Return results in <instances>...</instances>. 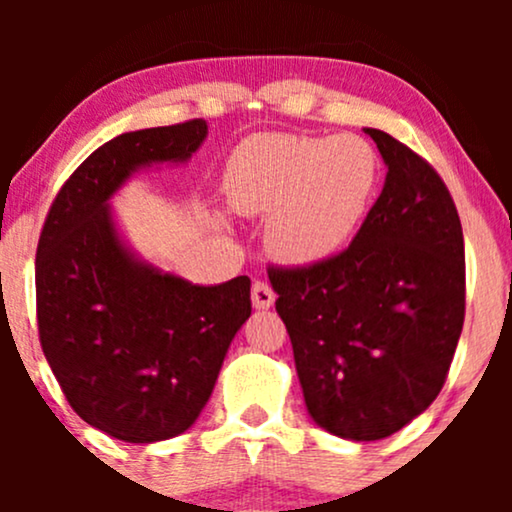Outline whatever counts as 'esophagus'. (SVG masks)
I'll return each instance as SVG.
<instances>
[{
  "label": "esophagus",
  "mask_w": 512,
  "mask_h": 512,
  "mask_svg": "<svg viewBox=\"0 0 512 512\" xmlns=\"http://www.w3.org/2000/svg\"><path fill=\"white\" fill-rule=\"evenodd\" d=\"M274 298L276 296H274L272 286H269L267 281H255V284H252V305H255L257 310L272 308Z\"/></svg>",
  "instance_id": "34e87169"
}]
</instances>
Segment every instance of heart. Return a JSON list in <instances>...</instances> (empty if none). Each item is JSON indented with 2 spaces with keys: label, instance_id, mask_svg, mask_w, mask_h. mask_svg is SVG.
<instances>
[{
  "label": "heart",
  "instance_id": "heart-1",
  "mask_svg": "<svg viewBox=\"0 0 512 512\" xmlns=\"http://www.w3.org/2000/svg\"><path fill=\"white\" fill-rule=\"evenodd\" d=\"M375 187L378 156L354 134H264L238 146L223 173L231 209L267 216L269 252L296 267L330 260L351 243Z\"/></svg>",
  "mask_w": 512,
  "mask_h": 512
}]
</instances>
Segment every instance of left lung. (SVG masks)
<instances>
[{
	"label": "left lung",
	"mask_w": 512,
	"mask_h": 512,
	"mask_svg": "<svg viewBox=\"0 0 512 512\" xmlns=\"http://www.w3.org/2000/svg\"><path fill=\"white\" fill-rule=\"evenodd\" d=\"M363 132L387 175L356 238L313 267L269 272L308 414L356 443L431 407L464 322V240L448 187L409 146Z\"/></svg>",
	"instance_id": "obj_1"
}]
</instances>
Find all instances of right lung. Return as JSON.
I'll return each instance as SVG.
<instances>
[{
	"label": "right lung",
	"instance_id": "add662e5",
	"mask_svg": "<svg viewBox=\"0 0 512 512\" xmlns=\"http://www.w3.org/2000/svg\"><path fill=\"white\" fill-rule=\"evenodd\" d=\"M207 134V120H190L110 139L64 182L40 233L43 354L76 414L125 443L192 428L250 317L248 276L204 286L166 272L132 248L113 211L134 175L185 166Z\"/></svg>",
	"mask_w": 512,
	"mask_h": 512
}]
</instances>
